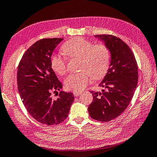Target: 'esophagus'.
I'll list each match as a JSON object with an SVG mask.
<instances>
[{
	"label": "esophagus",
	"instance_id": "1",
	"mask_svg": "<svg viewBox=\"0 0 157 157\" xmlns=\"http://www.w3.org/2000/svg\"><path fill=\"white\" fill-rule=\"evenodd\" d=\"M81 93L82 91H74L73 94L75 96H78L80 94H81Z\"/></svg>",
	"mask_w": 157,
	"mask_h": 157
}]
</instances>
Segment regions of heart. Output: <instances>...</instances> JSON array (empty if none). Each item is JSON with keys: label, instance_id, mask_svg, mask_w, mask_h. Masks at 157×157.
I'll use <instances>...</instances> for the list:
<instances>
[{"label": "heart", "instance_id": "1", "mask_svg": "<svg viewBox=\"0 0 157 157\" xmlns=\"http://www.w3.org/2000/svg\"><path fill=\"white\" fill-rule=\"evenodd\" d=\"M61 51L70 59H80L78 73L71 74L65 79L67 90L81 91L86 87L91 76L99 80L106 75L110 66V50L106 44H94L82 37H75L67 41L61 47ZM52 70L60 76L67 73L66 59L58 55L51 57Z\"/></svg>", "mask_w": 157, "mask_h": 157}]
</instances>
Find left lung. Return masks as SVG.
Returning a JSON list of instances; mask_svg holds the SVG:
<instances>
[{
  "label": "left lung",
  "mask_w": 157,
  "mask_h": 157,
  "mask_svg": "<svg viewBox=\"0 0 157 157\" xmlns=\"http://www.w3.org/2000/svg\"><path fill=\"white\" fill-rule=\"evenodd\" d=\"M111 52L108 72L100 83L101 92L91 91L93 101L88 107L90 117L109 122L122 114L131 102L138 82V66L127 44L112 35H96Z\"/></svg>",
  "instance_id": "1"
}]
</instances>
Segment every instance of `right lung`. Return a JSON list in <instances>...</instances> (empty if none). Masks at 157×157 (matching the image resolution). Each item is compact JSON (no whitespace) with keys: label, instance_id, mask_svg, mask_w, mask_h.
Wrapping results in <instances>:
<instances>
[{"label":"right lung","instance_id":"obj_1","mask_svg":"<svg viewBox=\"0 0 157 157\" xmlns=\"http://www.w3.org/2000/svg\"><path fill=\"white\" fill-rule=\"evenodd\" d=\"M63 39L40 40L27 49L20 60L17 84L20 98L31 116L44 124H58L68 116L75 99L72 93L57 92L63 87L51 66L55 48ZM52 93H57L53 99Z\"/></svg>","mask_w":157,"mask_h":157}]
</instances>
